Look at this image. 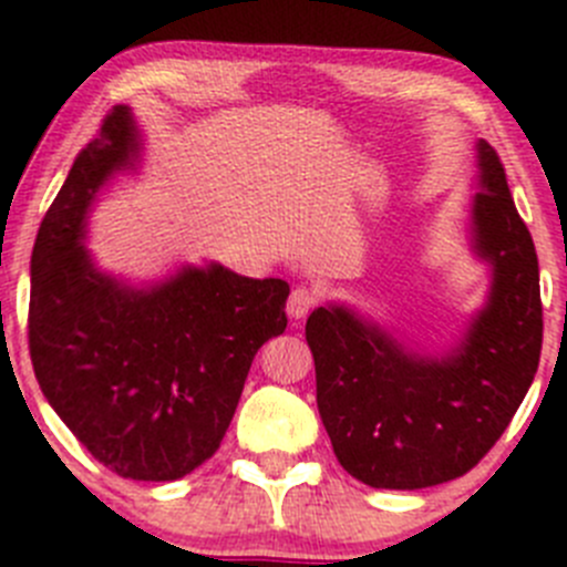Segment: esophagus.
I'll list each match as a JSON object with an SVG mask.
<instances>
[{"label":"esophagus","mask_w":567,"mask_h":567,"mask_svg":"<svg viewBox=\"0 0 567 567\" xmlns=\"http://www.w3.org/2000/svg\"><path fill=\"white\" fill-rule=\"evenodd\" d=\"M316 305H319V293H316L313 288L299 285V288H293V293H290L288 299V316L290 319H305Z\"/></svg>","instance_id":"obj_1"}]
</instances>
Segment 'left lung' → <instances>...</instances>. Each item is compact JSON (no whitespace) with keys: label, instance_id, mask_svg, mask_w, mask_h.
Instances as JSON below:
<instances>
[{"label":"left lung","instance_id":"8db88e82","mask_svg":"<svg viewBox=\"0 0 567 567\" xmlns=\"http://www.w3.org/2000/svg\"><path fill=\"white\" fill-rule=\"evenodd\" d=\"M473 240L492 266L486 308L447 358H420L347 308L310 313L316 403L332 451L374 489H422L470 473L509 427L537 374L543 301L534 240L495 147L478 142Z\"/></svg>","mask_w":567,"mask_h":567}]
</instances>
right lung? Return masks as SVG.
I'll return each instance as SVG.
<instances>
[{"label": "right lung", "mask_w": 567, "mask_h": 567, "mask_svg": "<svg viewBox=\"0 0 567 567\" xmlns=\"http://www.w3.org/2000/svg\"><path fill=\"white\" fill-rule=\"evenodd\" d=\"M128 105L105 114L41 220L30 259V361L63 425L111 473L176 481L226 436L257 349L288 327L285 279L184 268L134 290L81 246L89 204L140 153Z\"/></svg>", "instance_id": "right-lung-1"}]
</instances>
